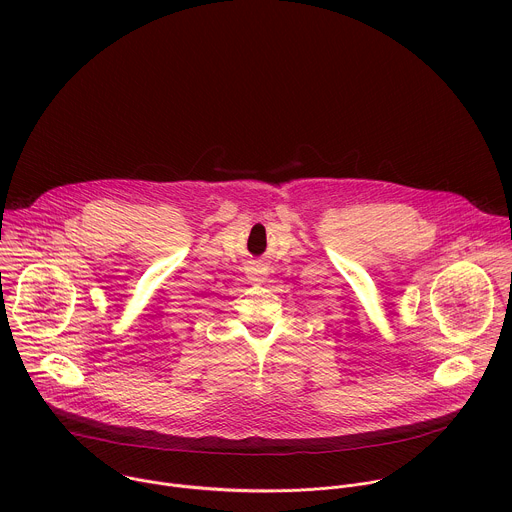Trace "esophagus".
<instances>
[{
	"label": "esophagus",
	"mask_w": 512,
	"mask_h": 512,
	"mask_svg": "<svg viewBox=\"0 0 512 512\" xmlns=\"http://www.w3.org/2000/svg\"><path fill=\"white\" fill-rule=\"evenodd\" d=\"M265 275H267V271H265V267H263L261 263H251V265L247 267V277H249L253 283H263V281H265Z\"/></svg>",
	"instance_id": "34e87169"
}]
</instances>
